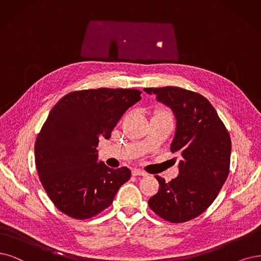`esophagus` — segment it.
Returning <instances> with one entry per match:
<instances>
[{"mask_svg": "<svg viewBox=\"0 0 261 261\" xmlns=\"http://www.w3.org/2000/svg\"><path fill=\"white\" fill-rule=\"evenodd\" d=\"M132 175H134V176H138V175L139 176H147V173L140 170V169H133L132 170Z\"/></svg>", "mask_w": 261, "mask_h": 261, "instance_id": "34e87169", "label": "esophagus"}]
</instances>
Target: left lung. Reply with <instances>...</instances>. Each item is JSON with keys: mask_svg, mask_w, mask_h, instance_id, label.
I'll list each match as a JSON object with an SVG mask.
<instances>
[{"mask_svg": "<svg viewBox=\"0 0 261 261\" xmlns=\"http://www.w3.org/2000/svg\"><path fill=\"white\" fill-rule=\"evenodd\" d=\"M169 106L176 118L171 151L181 156L179 174L166 182L158 175L159 190L149 207L170 223H185L213 203L229 174L231 140L210 101L200 93L179 88H145Z\"/></svg>", "mask_w": 261, "mask_h": 261, "instance_id": "1", "label": "left lung"}]
</instances>
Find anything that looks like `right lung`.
I'll return each mask as SVG.
<instances>
[{
  "mask_svg": "<svg viewBox=\"0 0 261 261\" xmlns=\"http://www.w3.org/2000/svg\"><path fill=\"white\" fill-rule=\"evenodd\" d=\"M137 89L99 88L67 93L48 115L35 141L38 177L53 203L75 219L109 207L131 171L98 162L99 139L111 133L130 106Z\"/></svg>",
  "mask_w": 261,
  "mask_h": 261,
  "instance_id": "obj_1",
  "label": "right lung"
}]
</instances>
